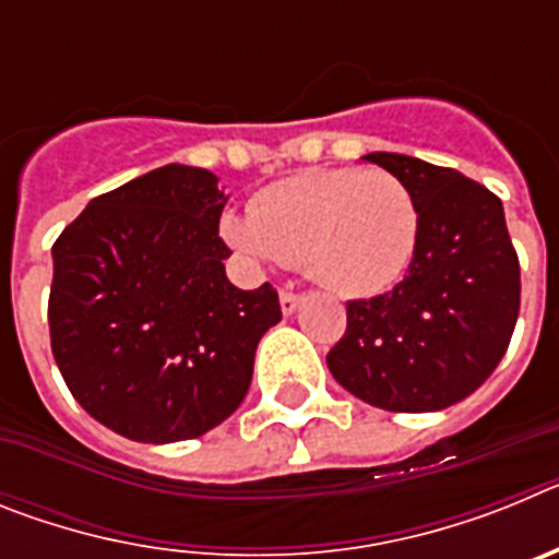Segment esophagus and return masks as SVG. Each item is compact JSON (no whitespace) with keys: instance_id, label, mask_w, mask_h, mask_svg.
Listing matches in <instances>:
<instances>
[{"instance_id":"esophagus-1","label":"esophagus","mask_w":559,"mask_h":559,"mask_svg":"<svg viewBox=\"0 0 559 559\" xmlns=\"http://www.w3.org/2000/svg\"><path fill=\"white\" fill-rule=\"evenodd\" d=\"M299 302H302V296L294 294V290H283V294H280V308H283L285 316L296 313V308H299Z\"/></svg>"}]
</instances>
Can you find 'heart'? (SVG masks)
Returning a JSON list of instances; mask_svg holds the SVG:
<instances>
[{
	"label": "heart",
	"instance_id": "1",
	"mask_svg": "<svg viewBox=\"0 0 559 559\" xmlns=\"http://www.w3.org/2000/svg\"><path fill=\"white\" fill-rule=\"evenodd\" d=\"M221 231L254 263H302L333 294L369 299L412 269L423 218L394 173L319 167L265 187L251 212H226Z\"/></svg>",
	"mask_w": 559,
	"mask_h": 559
}]
</instances>
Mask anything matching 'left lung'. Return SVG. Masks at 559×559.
<instances>
[{"label":"left lung","instance_id":"8db88e82","mask_svg":"<svg viewBox=\"0 0 559 559\" xmlns=\"http://www.w3.org/2000/svg\"><path fill=\"white\" fill-rule=\"evenodd\" d=\"M364 162L412 187L423 231L403 283L347 305V333L328 367L369 406L439 412L490 378L515 330L521 265L501 199L403 153H367Z\"/></svg>","mask_w":559,"mask_h":559}]
</instances>
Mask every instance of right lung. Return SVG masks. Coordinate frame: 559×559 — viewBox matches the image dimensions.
<instances>
[{"label":"right lung","instance_id":"add662e5","mask_svg":"<svg viewBox=\"0 0 559 559\" xmlns=\"http://www.w3.org/2000/svg\"><path fill=\"white\" fill-rule=\"evenodd\" d=\"M229 195L165 165L88 201L52 246L49 341L72 397L133 442L195 439L237 412L254 353L283 319L269 283H229Z\"/></svg>","mask_w":559,"mask_h":559}]
</instances>
